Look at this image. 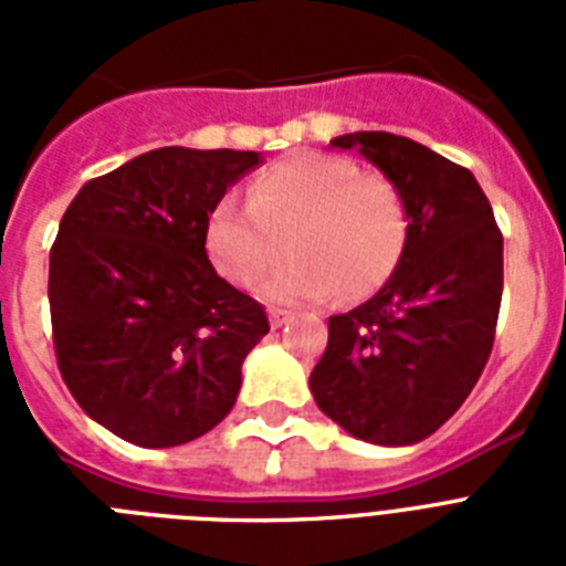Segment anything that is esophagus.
<instances>
[{"mask_svg": "<svg viewBox=\"0 0 566 566\" xmlns=\"http://www.w3.org/2000/svg\"><path fill=\"white\" fill-rule=\"evenodd\" d=\"M287 319H291V311H284V308H270V326H273V328L284 326V323H287Z\"/></svg>", "mask_w": 566, "mask_h": 566, "instance_id": "obj_1", "label": "esophagus"}]
</instances>
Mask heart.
Listing matches in <instances>:
<instances>
[{
  "instance_id": "obj_1",
  "label": "heart",
  "mask_w": 566,
  "mask_h": 566,
  "mask_svg": "<svg viewBox=\"0 0 566 566\" xmlns=\"http://www.w3.org/2000/svg\"><path fill=\"white\" fill-rule=\"evenodd\" d=\"M411 213L394 179L355 161L302 153L266 167L249 185V205L220 199L205 226V249L222 279L261 287L270 302L308 305L361 300L390 279L408 243Z\"/></svg>"
}]
</instances>
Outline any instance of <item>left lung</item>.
Segmentation results:
<instances>
[{"label":"left lung","mask_w":566,"mask_h":566,"mask_svg":"<svg viewBox=\"0 0 566 566\" xmlns=\"http://www.w3.org/2000/svg\"><path fill=\"white\" fill-rule=\"evenodd\" d=\"M405 193L411 231L385 287L328 317L311 373L319 411L381 447L429 438L491 358L502 302V231L473 172L390 132L335 137Z\"/></svg>","instance_id":"1"}]
</instances>
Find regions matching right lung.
Instances as JSON below:
<instances>
[{
	"mask_svg": "<svg viewBox=\"0 0 566 566\" xmlns=\"http://www.w3.org/2000/svg\"><path fill=\"white\" fill-rule=\"evenodd\" d=\"M255 153L164 146L91 179L49 252L57 370L87 417L137 447L202 438L270 332L208 261L205 226Z\"/></svg>",
	"mask_w": 566,
	"mask_h": 566,
	"instance_id": "right-lung-1",
	"label": "right lung"
}]
</instances>
